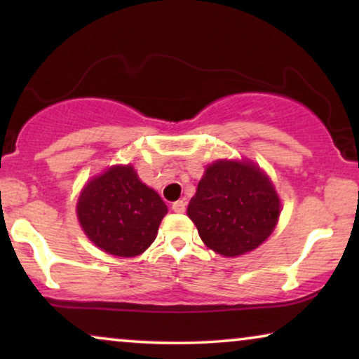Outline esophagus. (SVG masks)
<instances>
[{
  "label": "esophagus",
  "instance_id": "34e87169",
  "mask_svg": "<svg viewBox=\"0 0 359 359\" xmlns=\"http://www.w3.org/2000/svg\"><path fill=\"white\" fill-rule=\"evenodd\" d=\"M171 209H173V212H178V214L184 212V210H186V201L184 199L176 201V203L171 204Z\"/></svg>",
  "mask_w": 359,
  "mask_h": 359
}]
</instances>
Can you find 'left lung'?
<instances>
[{
  "mask_svg": "<svg viewBox=\"0 0 359 359\" xmlns=\"http://www.w3.org/2000/svg\"><path fill=\"white\" fill-rule=\"evenodd\" d=\"M279 214L281 203L273 183L247 160L209 165L188 205L201 240L224 257L258 248L276 227Z\"/></svg>",
  "mask_w": 359,
  "mask_h": 359,
  "instance_id": "obj_1",
  "label": "left lung"
}]
</instances>
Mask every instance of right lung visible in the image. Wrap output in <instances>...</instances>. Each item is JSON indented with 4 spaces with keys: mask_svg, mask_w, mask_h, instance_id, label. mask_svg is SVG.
<instances>
[{
    "mask_svg": "<svg viewBox=\"0 0 359 359\" xmlns=\"http://www.w3.org/2000/svg\"><path fill=\"white\" fill-rule=\"evenodd\" d=\"M168 208L134 166L116 165L83 188L76 204L86 237L114 257H137L154 243Z\"/></svg>",
    "mask_w": 359,
    "mask_h": 359,
    "instance_id": "1",
    "label": "right lung"
}]
</instances>
